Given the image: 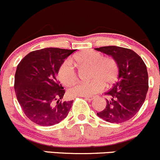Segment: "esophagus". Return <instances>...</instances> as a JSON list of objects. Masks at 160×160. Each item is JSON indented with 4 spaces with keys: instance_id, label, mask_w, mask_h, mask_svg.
I'll return each mask as SVG.
<instances>
[{
    "instance_id": "obj_1",
    "label": "esophagus",
    "mask_w": 160,
    "mask_h": 160,
    "mask_svg": "<svg viewBox=\"0 0 160 160\" xmlns=\"http://www.w3.org/2000/svg\"><path fill=\"white\" fill-rule=\"evenodd\" d=\"M85 99L87 100H88V101H92V100L94 99V97H85Z\"/></svg>"
}]
</instances>
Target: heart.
<instances>
[{
	"mask_svg": "<svg viewBox=\"0 0 160 160\" xmlns=\"http://www.w3.org/2000/svg\"><path fill=\"white\" fill-rule=\"evenodd\" d=\"M73 62L81 66H90V81L79 83L69 89L70 97H92L103 90L104 85L110 87L117 80L119 66L117 60L111 57H103L102 53L93 50H83L71 58ZM58 75L60 82L65 86L75 83L77 75L73 63L67 59L59 67Z\"/></svg>",
	"mask_w": 160,
	"mask_h": 160,
	"instance_id": "obj_1",
	"label": "heart"
}]
</instances>
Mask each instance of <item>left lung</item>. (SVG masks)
<instances>
[{
    "label": "left lung",
    "instance_id": "1",
    "mask_svg": "<svg viewBox=\"0 0 160 160\" xmlns=\"http://www.w3.org/2000/svg\"><path fill=\"white\" fill-rule=\"evenodd\" d=\"M112 56L119 66L117 82L106 92V108L97 116L107 122L120 123L137 113L145 101L149 88L147 66L133 50L117 46L95 48Z\"/></svg>",
    "mask_w": 160,
    "mask_h": 160
}]
</instances>
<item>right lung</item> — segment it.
I'll return each instance as SVG.
<instances>
[{"label": "right lung", "instance_id": "add662e5", "mask_svg": "<svg viewBox=\"0 0 160 160\" xmlns=\"http://www.w3.org/2000/svg\"><path fill=\"white\" fill-rule=\"evenodd\" d=\"M75 50L48 48L25 56L17 67L14 90L25 115L40 126L67 117L73 100L62 102L65 90L57 79L59 67Z\"/></svg>", "mask_w": 160, "mask_h": 160}]
</instances>
